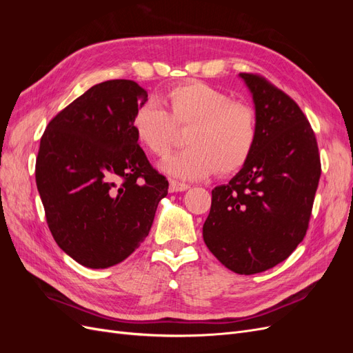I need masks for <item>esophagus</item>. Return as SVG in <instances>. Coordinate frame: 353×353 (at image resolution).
I'll return each instance as SVG.
<instances>
[{
  "label": "esophagus",
  "instance_id": "esophagus-1",
  "mask_svg": "<svg viewBox=\"0 0 353 353\" xmlns=\"http://www.w3.org/2000/svg\"><path fill=\"white\" fill-rule=\"evenodd\" d=\"M190 185L185 183H181L178 179H170L169 181V191L170 193H176V191H185Z\"/></svg>",
  "mask_w": 353,
  "mask_h": 353
}]
</instances>
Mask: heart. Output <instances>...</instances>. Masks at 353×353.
<instances>
[{
  "label": "heart",
  "mask_w": 353,
  "mask_h": 353,
  "mask_svg": "<svg viewBox=\"0 0 353 353\" xmlns=\"http://www.w3.org/2000/svg\"><path fill=\"white\" fill-rule=\"evenodd\" d=\"M163 103L166 109L156 101L138 105L132 130L145 150L165 157L176 141V126L188 128V147L165 165L170 174L201 178L216 170L227 175L248 162L258 140L253 105L201 82L174 85L165 92Z\"/></svg>",
  "instance_id": "heart-1"
}]
</instances>
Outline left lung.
I'll return each mask as SVG.
<instances>
[{
    "label": "left lung",
    "mask_w": 353,
    "mask_h": 353,
    "mask_svg": "<svg viewBox=\"0 0 353 353\" xmlns=\"http://www.w3.org/2000/svg\"><path fill=\"white\" fill-rule=\"evenodd\" d=\"M253 94L258 140L228 184L212 190L203 240L228 270L252 275L285 261L306 236L321 160L297 103L262 74L240 73Z\"/></svg>",
    "instance_id": "left-lung-1"
}]
</instances>
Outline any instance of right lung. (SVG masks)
<instances>
[{"label":"right lung","mask_w":353,"mask_h":353,"mask_svg":"<svg viewBox=\"0 0 353 353\" xmlns=\"http://www.w3.org/2000/svg\"><path fill=\"white\" fill-rule=\"evenodd\" d=\"M147 101L135 81L94 85L41 137L35 179L59 248L87 268L125 261L150 232L166 176L138 144L132 116Z\"/></svg>","instance_id":"right-lung-1"}]
</instances>
